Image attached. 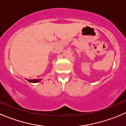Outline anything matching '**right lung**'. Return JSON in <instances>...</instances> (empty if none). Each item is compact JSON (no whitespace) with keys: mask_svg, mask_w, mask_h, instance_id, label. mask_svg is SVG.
Returning a JSON list of instances; mask_svg holds the SVG:
<instances>
[{"mask_svg":"<svg viewBox=\"0 0 126 126\" xmlns=\"http://www.w3.org/2000/svg\"><path fill=\"white\" fill-rule=\"evenodd\" d=\"M27 80L30 82H32V83H36V82H38L41 80V79H33V80H29L27 79Z\"/></svg>","mask_w":126,"mask_h":126,"instance_id":"1","label":"right lung"}]
</instances>
